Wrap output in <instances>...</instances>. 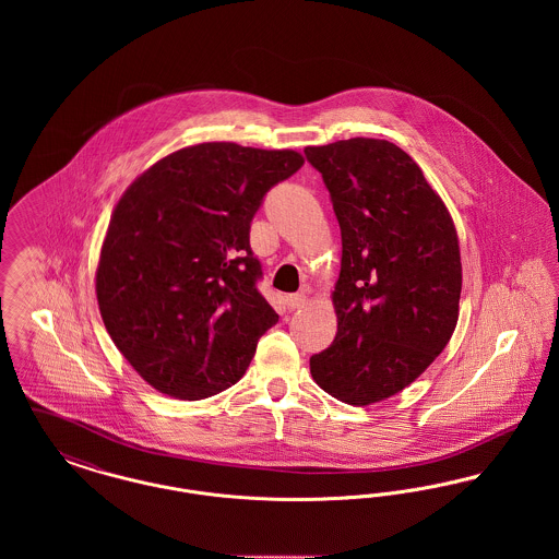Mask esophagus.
<instances>
[{
  "mask_svg": "<svg viewBox=\"0 0 559 559\" xmlns=\"http://www.w3.org/2000/svg\"><path fill=\"white\" fill-rule=\"evenodd\" d=\"M304 304H306V295H304V293H293V295H289V297L285 299V308H287L289 312L301 308Z\"/></svg>",
  "mask_w": 559,
  "mask_h": 559,
  "instance_id": "obj_1",
  "label": "esophagus"
}]
</instances>
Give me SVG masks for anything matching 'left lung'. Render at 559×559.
I'll return each instance as SVG.
<instances>
[{"instance_id": "left-lung-1", "label": "left lung", "mask_w": 559, "mask_h": 559, "mask_svg": "<svg viewBox=\"0 0 559 559\" xmlns=\"http://www.w3.org/2000/svg\"><path fill=\"white\" fill-rule=\"evenodd\" d=\"M304 155L342 230L337 335L310 372L333 399L365 406L399 394L449 344L461 297L456 230L419 165L388 140L349 138Z\"/></svg>"}]
</instances>
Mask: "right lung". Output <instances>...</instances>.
I'll list each match as a JSON object with an SVG mask.
<instances>
[{"mask_svg": "<svg viewBox=\"0 0 559 559\" xmlns=\"http://www.w3.org/2000/svg\"><path fill=\"white\" fill-rule=\"evenodd\" d=\"M304 159L233 142L182 148L144 171L108 224L96 295L108 335L171 399L235 385L278 314L249 245L267 190Z\"/></svg>", "mask_w": 559, "mask_h": 559, "instance_id": "obj_1", "label": "right lung"}]
</instances>
